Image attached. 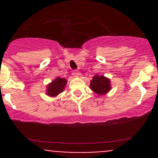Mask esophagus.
<instances>
[{
    "label": "esophagus",
    "mask_w": 158,
    "mask_h": 158,
    "mask_svg": "<svg viewBox=\"0 0 158 158\" xmlns=\"http://www.w3.org/2000/svg\"><path fill=\"white\" fill-rule=\"evenodd\" d=\"M73 76H74V77H78V76H79V71H78V70H76V69L73 70Z\"/></svg>",
    "instance_id": "obj_1"
}]
</instances>
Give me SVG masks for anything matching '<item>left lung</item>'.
Masks as SVG:
<instances>
[{
	"mask_svg": "<svg viewBox=\"0 0 158 158\" xmlns=\"http://www.w3.org/2000/svg\"><path fill=\"white\" fill-rule=\"evenodd\" d=\"M91 89L97 94L103 95L108 92L111 89L110 80L103 76H96L92 78L90 83Z\"/></svg>",
	"mask_w": 158,
	"mask_h": 158,
	"instance_id": "8db88e82",
	"label": "left lung"
}]
</instances>
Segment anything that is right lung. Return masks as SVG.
<instances>
[{
	"label": "right lung",
	"instance_id": "right-lung-1",
	"mask_svg": "<svg viewBox=\"0 0 158 158\" xmlns=\"http://www.w3.org/2000/svg\"><path fill=\"white\" fill-rule=\"evenodd\" d=\"M67 81L65 79H61V78L58 77L52 81L50 84L47 86V93L49 96H56V95H59L61 93L63 90H64L65 85H66Z\"/></svg>",
	"mask_w": 158,
	"mask_h": 158
}]
</instances>
